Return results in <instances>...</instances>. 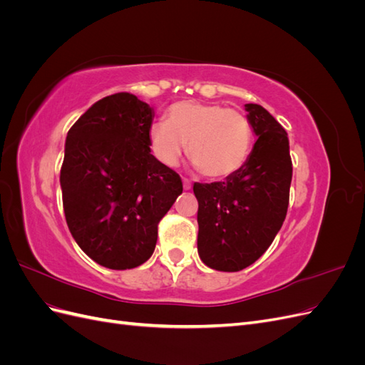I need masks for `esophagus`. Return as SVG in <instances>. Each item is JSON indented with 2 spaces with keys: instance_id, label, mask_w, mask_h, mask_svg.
I'll return each mask as SVG.
<instances>
[{
  "instance_id": "esophagus-1",
  "label": "esophagus",
  "mask_w": 365,
  "mask_h": 365,
  "mask_svg": "<svg viewBox=\"0 0 365 365\" xmlns=\"http://www.w3.org/2000/svg\"><path fill=\"white\" fill-rule=\"evenodd\" d=\"M182 185H184V190H190V189H192V181L184 178V180H182Z\"/></svg>"
}]
</instances>
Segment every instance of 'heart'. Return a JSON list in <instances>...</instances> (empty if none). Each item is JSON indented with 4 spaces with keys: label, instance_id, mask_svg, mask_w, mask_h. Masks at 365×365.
Instances as JSON below:
<instances>
[{
    "label": "heart",
    "instance_id": "1",
    "mask_svg": "<svg viewBox=\"0 0 365 365\" xmlns=\"http://www.w3.org/2000/svg\"><path fill=\"white\" fill-rule=\"evenodd\" d=\"M150 150L158 161L175 165L189 145V157L212 180L237 173L248 161L252 145L250 118L219 103L178 102L168 111V121L149 129Z\"/></svg>",
    "mask_w": 365,
    "mask_h": 365
}]
</instances>
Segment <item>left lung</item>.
Segmentation results:
<instances>
[{
    "instance_id": "obj_1",
    "label": "left lung",
    "mask_w": 365,
    "mask_h": 365,
    "mask_svg": "<svg viewBox=\"0 0 365 365\" xmlns=\"http://www.w3.org/2000/svg\"><path fill=\"white\" fill-rule=\"evenodd\" d=\"M257 141L225 181L195 182L197 252L207 267L236 272L269 248L289 205L292 161L286 130L267 109L245 105Z\"/></svg>"
}]
</instances>
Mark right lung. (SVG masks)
<instances>
[{
	"instance_id": "obj_1",
	"label": "right lung",
	"mask_w": 365,
	"mask_h": 365,
	"mask_svg": "<svg viewBox=\"0 0 365 365\" xmlns=\"http://www.w3.org/2000/svg\"><path fill=\"white\" fill-rule=\"evenodd\" d=\"M153 109L129 93L103 97L71 126L61 168L63 213L77 245L109 269L140 267L182 193L150 153Z\"/></svg>"
}]
</instances>
